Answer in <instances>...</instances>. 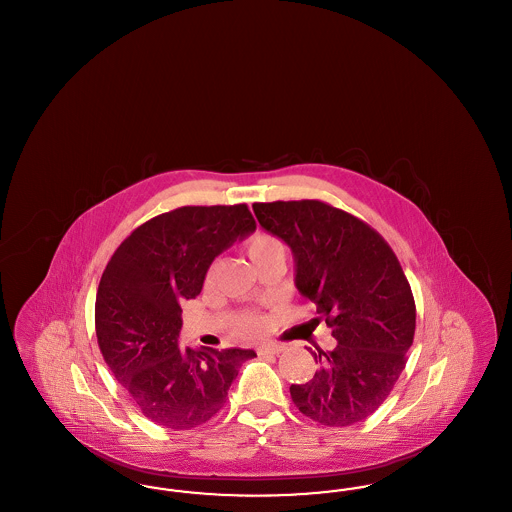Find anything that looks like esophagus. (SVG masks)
Returning a JSON list of instances; mask_svg holds the SVG:
<instances>
[{"mask_svg":"<svg viewBox=\"0 0 512 512\" xmlns=\"http://www.w3.org/2000/svg\"><path fill=\"white\" fill-rule=\"evenodd\" d=\"M282 351H284L282 345H261L257 349V355H261V357H265V355H280Z\"/></svg>","mask_w":512,"mask_h":512,"instance_id":"34e87169","label":"esophagus"}]
</instances>
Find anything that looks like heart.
I'll return each mask as SVG.
<instances>
[{
    "mask_svg": "<svg viewBox=\"0 0 512 512\" xmlns=\"http://www.w3.org/2000/svg\"><path fill=\"white\" fill-rule=\"evenodd\" d=\"M245 253H247V257L251 259V263H253L255 267L261 268L263 265H267L268 261L282 259L284 247L280 244V240L274 238L272 234L257 232V234H253V236L247 240ZM217 268H219L217 263L211 265L209 272H207V282H211V280L215 278ZM238 326H240V330H242L244 334H261L263 328H265V318L261 317V315L249 313V315H244V317L240 318Z\"/></svg>",
    "mask_w": 512,
    "mask_h": 512,
    "instance_id": "b5f03b06",
    "label": "heart"
}]
</instances>
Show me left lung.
<instances>
[{
  "label": "left lung",
  "instance_id": "1",
  "mask_svg": "<svg viewBox=\"0 0 512 512\" xmlns=\"http://www.w3.org/2000/svg\"><path fill=\"white\" fill-rule=\"evenodd\" d=\"M259 224L292 249L295 286L338 345L317 347L318 370L292 384L295 407L318 424L351 426L390 395L413 345L416 307L388 242L366 222L318 199L253 203Z\"/></svg>",
  "mask_w": 512,
  "mask_h": 512
}]
</instances>
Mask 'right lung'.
<instances>
[{"mask_svg":"<svg viewBox=\"0 0 512 512\" xmlns=\"http://www.w3.org/2000/svg\"><path fill=\"white\" fill-rule=\"evenodd\" d=\"M255 230L245 203L178 207L138 226L99 280L96 336L113 376L151 422L192 430L211 420L253 349H180L194 299L224 249Z\"/></svg>","mask_w":512,"mask_h":512,"instance_id":"add662e5","label":"right lung"}]
</instances>
